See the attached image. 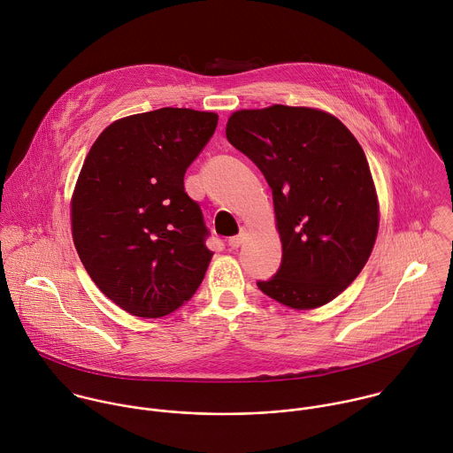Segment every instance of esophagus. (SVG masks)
Returning a JSON list of instances; mask_svg holds the SVG:
<instances>
[{
	"label": "esophagus",
	"instance_id": "1",
	"mask_svg": "<svg viewBox=\"0 0 453 453\" xmlns=\"http://www.w3.org/2000/svg\"><path fill=\"white\" fill-rule=\"evenodd\" d=\"M243 240H245V233H240V234H236V236H233V238H229V247L231 249H238L242 243H243Z\"/></svg>",
	"mask_w": 453,
	"mask_h": 453
}]
</instances>
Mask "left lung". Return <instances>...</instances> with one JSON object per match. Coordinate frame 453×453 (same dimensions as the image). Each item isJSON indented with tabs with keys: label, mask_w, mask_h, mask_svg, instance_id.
Returning <instances> with one entry per match:
<instances>
[{
	"label": "left lung",
	"mask_w": 453,
	"mask_h": 453,
	"mask_svg": "<svg viewBox=\"0 0 453 453\" xmlns=\"http://www.w3.org/2000/svg\"><path fill=\"white\" fill-rule=\"evenodd\" d=\"M226 137L273 196L282 263L257 288L293 309L332 302L365 266L380 226L362 146L335 116L279 104L236 111Z\"/></svg>",
	"instance_id": "8db88e82"
}]
</instances>
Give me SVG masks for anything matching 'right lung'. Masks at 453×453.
<instances>
[{
  "label": "right lung",
  "instance_id": "obj_1",
  "mask_svg": "<svg viewBox=\"0 0 453 453\" xmlns=\"http://www.w3.org/2000/svg\"><path fill=\"white\" fill-rule=\"evenodd\" d=\"M215 112L162 107L111 123L72 197V236L98 289L139 318H162L201 286L213 252L183 176L217 128Z\"/></svg>",
  "mask_w": 453,
  "mask_h": 453
}]
</instances>
